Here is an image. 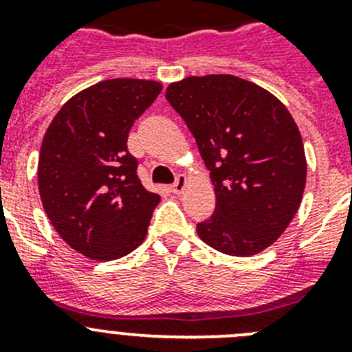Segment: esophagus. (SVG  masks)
<instances>
[{
  "mask_svg": "<svg viewBox=\"0 0 352 352\" xmlns=\"http://www.w3.org/2000/svg\"><path fill=\"white\" fill-rule=\"evenodd\" d=\"M185 188H186V178L183 176V174H179L178 178H176V182L170 185V192H174V194H183Z\"/></svg>",
  "mask_w": 352,
  "mask_h": 352,
  "instance_id": "esophagus-1",
  "label": "esophagus"
}]
</instances>
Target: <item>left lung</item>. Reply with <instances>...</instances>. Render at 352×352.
<instances>
[{
  "label": "left lung",
  "instance_id": "1",
  "mask_svg": "<svg viewBox=\"0 0 352 352\" xmlns=\"http://www.w3.org/2000/svg\"><path fill=\"white\" fill-rule=\"evenodd\" d=\"M166 98L185 120L214 186V213L197 223L204 243L256 256L294 219L307 183L298 125L275 95L229 74L186 77Z\"/></svg>",
  "mask_w": 352,
  "mask_h": 352
}]
</instances>
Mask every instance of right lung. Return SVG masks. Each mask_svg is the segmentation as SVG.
I'll return each instance as SVG.
<instances>
[{
  "label": "right lung",
  "mask_w": 352,
  "mask_h": 352,
  "mask_svg": "<svg viewBox=\"0 0 352 352\" xmlns=\"http://www.w3.org/2000/svg\"><path fill=\"white\" fill-rule=\"evenodd\" d=\"M160 91L157 80H102L72 96L43 135L42 206L63 241L89 259H120L144 241L160 195L142 186L126 139Z\"/></svg>",
  "instance_id": "add662e5"
}]
</instances>
